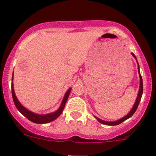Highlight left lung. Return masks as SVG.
Here are the masks:
<instances>
[{"mask_svg": "<svg viewBox=\"0 0 156 156\" xmlns=\"http://www.w3.org/2000/svg\"><path fill=\"white\" fill-rule=\"evenodd\" d=\"M132 56H133L134 58L137 60L135 55H134L133 53H132ZM137 64H138V63H137ZM137 68H138V73H139V76H140V88H139V92H138V94H137V99H136L135 103H134L133 108H132V110L130 111V112H129V114L126 116V117H122V119H118V120H117V121H114V122H107V121H104V120H102V119H99V118L95 117L96 119H97V120L99 121V122H101V123L105 124V125H107V126H117V125H119V124H120L121 122H124V121L126 120L127 119H129V118H130L134 114V112H135L136 110H137V107H138V105H139V103H140V99H141V97H142V94H143V80H142V77H141V75H140V69H139V68H140V67H139V65H138V66H137Z\"/></svg>", "mask_w": 156, "mask_h": 156, "instance_id": "obj_1", "label": "left lung"}]
</instances>
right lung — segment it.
Here are the masks:
<instances>
[{
    "label": "right lung",
    "mask_w": 156,
    "mask_h": 156,
    "mask_svg": "<svg viewBox=\"0 0 156 156\" xmlns=\"http://www.w3.org/2000/svg\"><path fill=\"white\" fill-rule=\"evenodd\" d=\"M12 78H13V75L12 78ZM72 89L69 88V89L67 90L66 93L64 98H63V101L61 103V105L60 106L59 109L57 111H55L54 113H51V114H45V115H41V114H34V113L31 112V111L27 110V108H25L24 106L22 105L20 102L19 101V100L17 99L16 98V94H15L14 92V89H13V83H12V99L13 101H14V104L16 105V108L18 109V111L24 115V117L29 119V120L33 122H35V123H38V124H44V123H48V122H51V121L55 120L56 119L60 114H62L63 111V108L65 107L66 102L67 99H68L69 96V93L71 92Z\"/></svg>",
    "instance_id": "add662e5"
}]
</instances>
